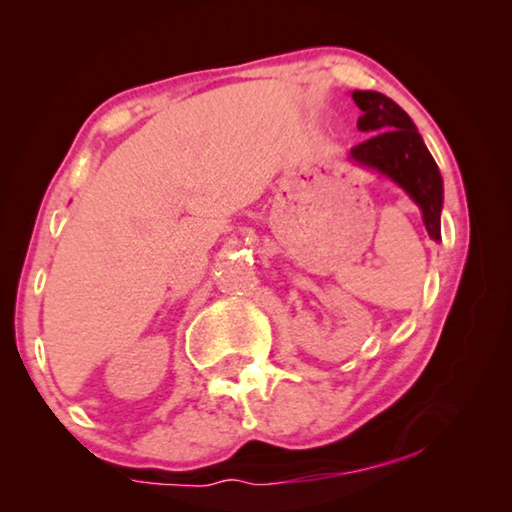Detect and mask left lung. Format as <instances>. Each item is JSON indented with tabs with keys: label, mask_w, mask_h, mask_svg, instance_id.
Wrapping results in <instances>:
<instances>
[{
	"label": "left lung",
	"mask_w": 512,
	"mask_h": 512,
	"mask_svg": "<svg viewBox=\"0 0 512 512\" xmlns=\"http://www.w3.org/2000/svg\"><path fill=\"white\" fill-rule=\"evenodd\" d=\"M352 99L361 108L359 131L372 133L366 142L352 146L350 158L361 167L375 169L395 180L415 205L431 239H440L443 212V178L438 164L424 146L411 117L381 92L354 90Z\"/></svg>",
	"instance_id": "left-lung-1"
}]
</instances>
